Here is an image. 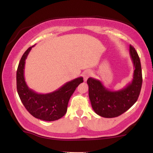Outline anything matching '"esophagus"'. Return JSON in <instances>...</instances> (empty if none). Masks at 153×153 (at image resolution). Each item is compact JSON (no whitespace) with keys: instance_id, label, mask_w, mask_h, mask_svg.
Listing matches in <instances>:
<instances>
[{"instance_id":"esophagus-1","label":"esophagus","mask_w":153,"mask_h":153,"mask_svg":"<svg viewBox=\"0 0 153 153\" xmlns=\"http://www.w3.org/2000/svg\"><path fill=\"white\" fill-rule=\"evenodd\" d=\"M91 75V72L90 71H85L82 73V77H83V79L85 81H86L88 78Z\"/></svg>"}]
</instances>
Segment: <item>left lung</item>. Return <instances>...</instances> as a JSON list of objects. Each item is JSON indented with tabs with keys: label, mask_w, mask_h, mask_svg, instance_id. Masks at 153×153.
<instances>
[{
	"label": "left lung",
	"mask_w": 153,
	"mask_h": 153,
	"mask_svg": "<svg viewBox=\"0 0 153 153\" xmlns=\"http://www.w3.org/2000/svg\"><path fill=\"white\" fill-rule=\"evenodd\" d=\"M129 54L134 65V74L131 82L119 91L106 88L100 80L89 78L88 95L93 109L98 115L105 118L119 117L130 108L137 100L143 83L141 63L139 55L131 45Z\"/></svg>",
	"instance_id": "obj_1"
}]
</instances>
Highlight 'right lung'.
<instances>
[{
	"mask_svg": "<svg viewBox=\"0 0 153 153\" xmlns=\"http://www.w3.org/2000/svg\"><path fill=\"white\" fill-rule=\"evenodd\" d=\"M33 47L28 48L19 62L16 72L17 92L26 110L35 118L48 122L57 120L66 114L68 101L79 84L83 82V78L79 77L67 82L57 91L49 94H38L31 90L25 81L24 67Z\"/></svg>",
	"mask_w": 153,
	"mask_h": 153,
	"instance_id": "right-lung-1",
	"label": "right lung"
}]
</instances>
